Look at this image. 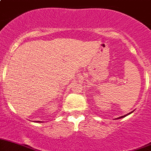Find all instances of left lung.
Listing matches in <instances>:
<instances>
[{"label": "left lung", "instance_id": "1", "mask_svg": "<svg viewBox=\"0 0 151 151\" xmlns=\"http://www.w3.org/2000/svg\"><path fill=\"white\" fill-rule=\"evenodd\" d=\"M132 111H131V112H129V113H128V114H125V115H123V116H121V117H117V118H116V119H121V118H123V117H126V116H127V115H129V114H130L131 113H132Z\"/></svg>", "mask_w": 151, "mask_h": 151}]
</instances>
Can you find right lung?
Segmentation results:
<instances>
[{"label":"right lung","instance_id":"right-lung-1","mask_svg":"<svg viewBox=\"0 0 151 151\" xmlns=\"http://www.w3.org/2000/svg\"><path fill=\"white\" fill-rule=\"evenodd\" d=\"M36 122H37V123H42V121H36Z\"/></svg>","mask_w":151,"mask_h":151}]
</instances>
